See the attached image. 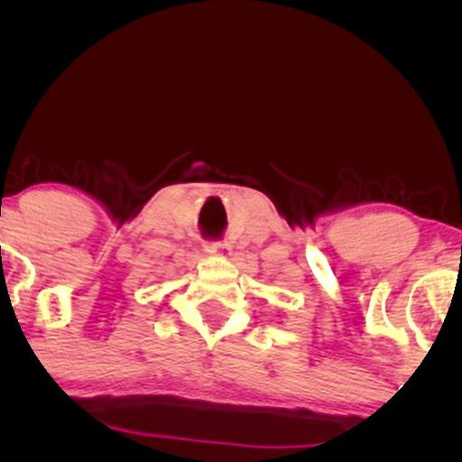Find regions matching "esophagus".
Instances as JSON below:
<instances>
[{"mask_svg": "<svg viewBox=\"0 0 462 462\" xmlns=\"http://www.w3.org/2000/svg\"><path fill=\"white\" fill-rule=\"evenodd\" d=\"M204 252L210 254V256H219L224 258V261H227V258L232 256V247L227 245L226 241H219V243H206L204 245Z\"/></svg>", "mask_w": 462, "mask_h": 462, "instance_id": "34e87169", "label": "esophagus"}]
</instances>
